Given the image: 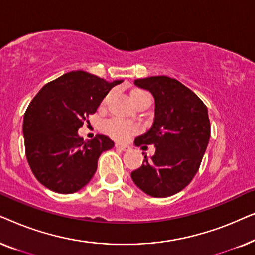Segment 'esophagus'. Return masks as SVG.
<instances>
[{"label":"esophagus","mask_w":255,"mask_h":255,"mask_svg":"<svg viewBox=\"0 0 255 255\" xmlns=\"http://www.w3.org/2000/svg\"><path fill=\"white\" fill-rule=\"evenodd\" d=\"M116 148L121 149V151H128V149H130V146L124 144H116Z\"/></svg>","instance_id":"34e87169"}]
</instances>
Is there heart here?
I'll list each match as a JSON object with an SVG mask.
<instances>
[{
  "label": "heart",
  "instance_id": "heart-1",
  "mask_svg": "<svg viewBox=\"0 0 255 255\" xmlns=\"http://www.w3.org/2000/svg\"><path fill=\"white\" fill-rule=\"evenodd\" d=\"M145 93L146 92L140 89H132L130 93L131 100L134 102L139 96ZM138 125L131 123V122L121 120V118H111V120L107 121L103 124V131L108 135H110L111 138L116 139V140H127V139L130 138V135L138 132Z\"/></svg>",
  "mask_w": 255,
  "mask_h": 255
}]
</instances>
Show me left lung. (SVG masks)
<instances>
[{"mask_svg":"<svg viewBox=\"0 0 255 255\" xmlns=\"http://www.w3.org/2000/svg\"><path fill=\"white\" fill-rule=\"evenodd\" d=\"M154 97V121L135 146L154 145L131 173L135 186L152 197H168L186 188L200 168L210 139L208 108L196 94L166 75L134 80ZM141 147V148H142Z\"/></svg>","mask_w":255,"mask_h":255,"instance_id":"8db88e82","label":"left lung"}]
</instances>
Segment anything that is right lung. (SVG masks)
I'll return each instance as SVG.
<instances>
[{"mask_svg":"<svg viewBox=\"0 0 255 255\" xmlns=\"http://www.w3.org/2000/svg\"><path fill=\"white\" fill-rule=\"evenodd\" d=\"M122 82L72 71L46 83L33 97L24 114L23 135L27 162L43 186L72 194L92 180L100 155L115 144L103 134L85 141L78 130Z\"/></svg>","mask_w":255,"mask_h":255,"instance_id":"obj_1","label":"right lung"}]
</instances>
